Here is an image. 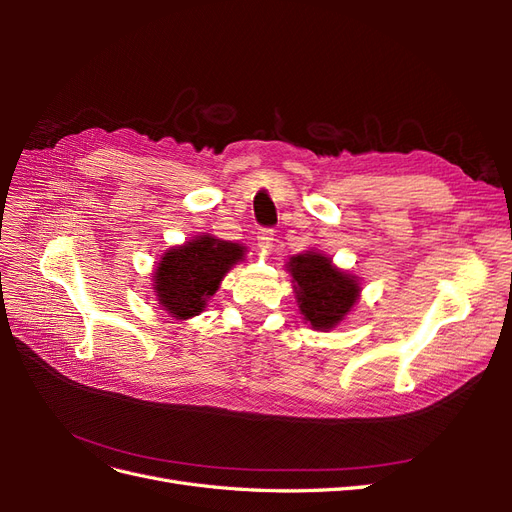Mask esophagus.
Here are the masks:
<instances>
[{"label":"esophagus","mask_w":512,"mask_h":512,"mask_svg":"<svg viewBox=\"0 0 512 512\" xmlns=\"http://www.w3.org/2000/svg\"><path fill=\"white\" fill-rule=\"evenodd\" d=\"M256 241H258V247L262 252H271L273 247V230L271 228H258L256 232Z\"/></svg>","instance_id":"1"}]
</instances>
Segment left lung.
I'll list each match as a JSON object with an SVG mask.
<instances>
[{
  "label": "left lung",
  "instance_id": "1",
  "mask_svg": "<svg viewBox=\"0 0 512 512\" xmlns=\"http://www.w3.org/2000/svg\"><path fill=\"white\" fill-rule=\"evenodd\" d=\"M292 288L303 320L316 331H329L342 322L361 294L359 280L337 269L331 258L320 252L292 256L288 262Z\"/></svg>",
  "mask_w": 512,
  "mask_h": 512
}]
</instances>
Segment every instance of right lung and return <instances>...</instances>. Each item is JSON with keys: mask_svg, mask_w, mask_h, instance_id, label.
Segmentation results:
<instances>
[{"mask_svg": "<svg viewBox=\"0 0 512 512\" xmlns=\"http://www.w3.org/2000/svg\"><path fill=\"white\" fill-rule=\"evenodd\" d=\"M245 258V247L211 235H198L168 250L153 271L160 307L177 320L203 312L224 275Z\"/></svg>", "mask_w": 512, "mask_h": 512, "instance_id": "add662e5", "label": "right lung"}]
</instances>
